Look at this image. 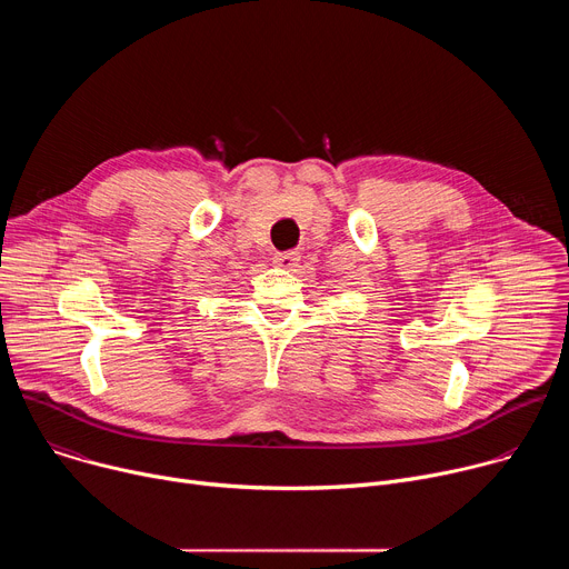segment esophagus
I'll return each instance as SVG.
<instances>
[{
    "instance_id": "1",
    "label": "esophagus",
    "mask_w": 569,
    "mask_h": 569,
    "mask_svg": "<svg viewBox=\"0 0 569 569\" xmlns=\"http://www.w3.org/2000/svg\"><path fill=\"white\" fill-rule=\"evenodd\" d=\"M299 263V254L297 252H283L274 257V266L281 270H295Z\"/></svg>"
}]
</instances>
